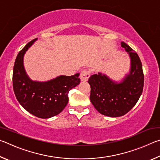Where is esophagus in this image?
<instances>
[{
  "mask_svg": "<svg viewBox=\"0 0 160 160\" xmlns=\"http://www.w3.org/2000/svg\"><path fill=\"white\" fill-rule=\"evenodd\" d=\"M90 76V72L88 70H83L80 72V79L82 81L85 82L88 80V78Z\"/></svg>",
  "mask_w": 160,
  "mask_h": 160,
  "instance_id": "1",
  "label": "esophagus"
}]
</instances>
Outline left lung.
I'll return each instance as SVG.
<instances>
[{
    "instance_id": "8db88e82",
    "label": "left lung",
    "mask_w": 160,
    "mask_h": 160,
    "mask_svg": "<svg viewBox=\"0 0 160 160\" xmlns=\"http://www.w3.org/2000/svg\"><path fill=\"white\" fill-rule=\"evenodd\" d=\"M131 57L129 75L121 83H116L102 73L91 75L90 101L102 114L110 117L125 115L138 101L144 86L142 63L137 53L125 42H121Z\"/></svg>"
}]
</instances>
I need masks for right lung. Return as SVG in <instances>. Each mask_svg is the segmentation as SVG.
Returning a JSON list of instances; mask_svg holds the SVG:
<instances>
[{"instance_id": "right-lung-1", "label": "right lung", "mask_w": 160, "mask_h": 160, "mask_svg": "<svg viewBox=\"0 0 160 160\" xmlns=\"http://www.w3.org/2000/svg\"><path fill=\"white\" fill-rule=\"evenodd\" d=\"M29 42L15 59L12 74L13 90L24 109L38 118H48L60 113L68 102L69 91L79 85V74L71 76L61 75L48 82L31 80L23 66L25 51L36 41Z\"/></svg>"}]
</instances>
